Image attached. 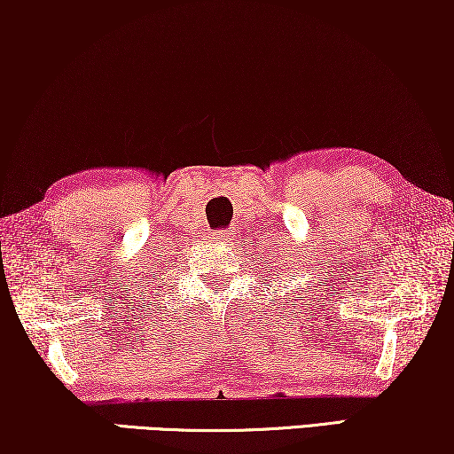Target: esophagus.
Listing matches in <instances>:
<instances>
[{
  "instance_id": "obj_1",
  "label": "esophagus",
  "mask_w": 454,
  "mask_h": 454,
  "mask_svg": "<svg viewBox=\"0 0 454 454\" xmlns=\"http://www.w3.org/2000/svg\"><path fill=\"white\" fill-rule=\"evenodd\" d=\"M229 235H231V231H227V229H219V231L213 233V241H216V244H223V241L229 239Z\"/></svg>"
}]
</instances>
